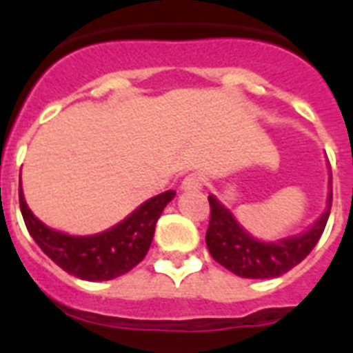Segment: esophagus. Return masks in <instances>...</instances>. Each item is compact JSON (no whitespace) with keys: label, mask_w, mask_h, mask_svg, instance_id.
I'll return each mask as SVG.
<instances>
[{"label":"esophagus","mask_w":353,"mask_h":353,"mask_svg":"<svg viewBox=\"0 0 353 353\" xmlns=\"http://www.w3.org/2000/svg\"><path fill=\"white\" fill-rule=\"evenodd\" d=\"M203 185V176L198 174V172H192V174H188V176L183 179V188H185V190H198V188H201Z\"/></svg>","instance_id":"obj_1"}]
</instances>
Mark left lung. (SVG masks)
<instances>
[{"label":"left lung","instance_id":"8db88e82","mask_svg":"<svg viewBox=\"0 0 353 353\" xmlns=\"http://www.w3.org/2000/svg\"><path fill=\"white\" fill-rule=\"evenodd\" d=\"M209 205L210 220L205 241L216 262L241 279H274L299 265L317 245L328 223L332 194L326 210L310 231L274 243H263L247 234L214 196H209Z\"/></svg>","mask_w":353,"mask_h":353}]
</instances>
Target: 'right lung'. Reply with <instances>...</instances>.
I'll list each match as a JSON object with an SVG mask.
<instances>
[{"label":"right lung","instance_id":"1","mask_svg":"<svg viewBox=\"0 0 353 353\" xmlns=\"http://www.w3.org/2000/svg\"><path fill=\"white\" fill-rule=\"evenodd\" d=\"M174 196V190H166L148 199L119 225L95 236H69L46 227L27 207L21 187L19 209L32 240L58 268L82 280L99 282L128 273L146 256L155 223Z\"/></svg>","mask_w":353,"mask_h":353}]
</instances>
